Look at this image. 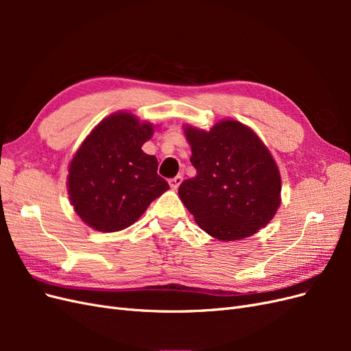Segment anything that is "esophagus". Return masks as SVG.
<instances>
[{
    "label": "esophagus",
    "instance_id": "esophagus-1",
    "mask_svg": "<svg viewBox=\"0 0 351 351\" xmlns=\"http://www.w3.org/2000/svg\"><path fill=\"white\" fill-rule=\"evenodd\" d=\"M182 182H183V177L177 176V177L169 180V187H171L173 190H177L180 187V184H182Z\"/></svg>",
    "mask_w": 351,
    "mask_h": 351
}]
</instances>
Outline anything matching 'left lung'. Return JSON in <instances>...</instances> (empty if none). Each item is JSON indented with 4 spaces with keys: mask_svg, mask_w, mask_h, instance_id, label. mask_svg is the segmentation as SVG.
<instances>
[{
    "mask_svg": "<svg viewBox=\"0 0 351 351\" xmlns=\"http://www.w3.org/2000/svg\"><path fill=\"white\" fill-rule=\"evenodd\" d=\"M196 176L178 196L197 226L222 241L250 237L281 204V177L268 147L247 125L222 120L209 132L184 127Z\"/></svg>",
    "mask_w": 351,
    "mask_h": 351,
    "instance_id": "1",
    "label": "left lung"
}]
</instances>
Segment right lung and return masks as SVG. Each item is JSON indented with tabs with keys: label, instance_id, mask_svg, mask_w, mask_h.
<instances>
[{
	"label": "right lung",
	"instance_id": "obj_1",
	"mask_svg": "<svg viewBox=\"0 0 351 351\" xmlns=\"http://www.w3.org/2000/svg\"><path fill=\"white\" fill-rule=\"evenodd\" d=\"M154 134L151 123L114 112L83 141L69 165L67 192L76 214L102 232L120 231L139 219L169 189L158 161L142 151Z\"/></svg>",
	"mask_w": 351,
	"mask_h": 351
}]
</instances>
